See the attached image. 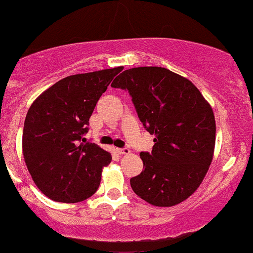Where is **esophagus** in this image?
Wrapping results in <instances>:
<instances>
[{
	"mask_svg": "<svg viewBox=\"0 0 253 253\" xmlns=\"http://www.w3.org/2000/svg\"><path fill=\"white\" fill-rule=\"evenodd\" d=\"M117 152H118V154L127 155L130 153V149L127 148V147H125V148H117Z\"/></svg>",
	"mask_w": 253,
	"mask_h": 253,
	"instance_id": "1",
	"label": "esophagus"
}]
</instances>
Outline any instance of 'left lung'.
Returning <instances> with one entry per match:
<instances>
[{"instance_id": "obj_1", "label": "left lung", "mask_w": 253, "mask_h": 253, "mask_svg": "<svg viewBox=\"0 0 253 253\" xmlns=\"http://www.w3.org/2000/svg\"><path fill=\"white\" fill-rule=\"evenodd\" d=\"M111 86L128 91L143 127L155 135L152 153H140L145 169L130 178L133 191L156 207L183 202L212 161L216 123L210 104L190 81L159 66L125 70Z\"/></svg>"}]
</instances>
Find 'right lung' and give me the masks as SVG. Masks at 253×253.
I'll return each mask as SVG.
<instances>
[{"instance_id": "obj_1", "label": "right lung", "mask_w": 253, "mask_h": 253, "mask_svg": "<svg viewBox=\"0 0 253 253\" xmlns=\"http://www.w3.org/2000/svg\"><path fill=\"white\" fill-rule=\"evenodd\" d=\"M123 66L69 76L44 91L29 108L22 148L38 189L56 202L77 203L98 190L112 156L86 141L99 98Z\"/></svg>"}]
</instances>
